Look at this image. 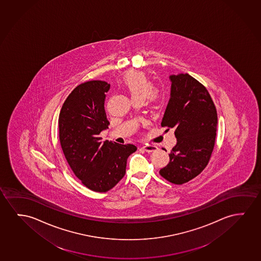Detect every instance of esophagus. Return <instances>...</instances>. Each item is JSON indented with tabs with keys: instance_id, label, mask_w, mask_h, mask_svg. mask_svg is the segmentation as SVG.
Segmentation results:
<instances>
[{
	"instance_id": "1",
	"label": "esophagus",
	"mask_w": 261,
	"mask_h": 261,
	"mask_svg": "<svg viewBox=\"0 0 261 261\" xmlns=\"http://www.w3.org/2000/svg\"><path fill=\"white\" fill-rule=\"evenodd\" d=\"M144 151H146V152H148V153H150V152H154V151H156L158 149V147L156 146H154V145H144L143 147H141Z\"/></svg>"
}]
</instances>
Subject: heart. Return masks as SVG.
I'll use <instances>...</instances> for the list:
<instances>
[{"instance_id":"heart-1","label":"heart","mask_w":261,"mask_h":261,"mask_svg":"<svg viewBox=\"0 0 261 261\" xmlns=\"http://www.w3.org/2000/svg\"><path fill=\"white\" fill-rule=\"evenodd\" d=\"M121 85L133 100L143 101L146 97L153 100L158 96L150 80L141 71H128L122 77Z\"/></svg>"}]
</instances>
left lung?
Wrapping results in <instances>:
<instances>
[{
  "label": "left lung",
  "instance_id": "1",
  "mask_svg": "<svg viewBox=\"0 0 261 261\" xmlns=\"http://www.w3.org/2000/svg\"><path fill=\"white\" fill-rule=\"evenodd\" d=\"M169 80L170 98L161 125L173 128L177 142L168 165L159 173L172 184H182L201 173L210 161L217 135V109L206 88L191 75H170Z\"/></svg>",
  "mask_w": 261,
  "mask_h": 261
}]
</instances>
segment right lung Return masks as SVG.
Returning a JSON list of instances; mask_svg holds the SVG:
<instances>
[{"label":"right lung","mask_w":261,"mask_h":261,"mask_svg":"<svg viewBox=\"0 0 261 261\" xmlns=\"http://www.w3.org/2000/svg\"><path fill=\"white\" fill-rule=\"evenodd\" d=\"M107 81H87L74 88L59 114V138L63 154L75 175L86 187L106 192L124 176L133 144L106 140L99 134L108 128L105 111Z\"/></svg>","instance_id":"add662e5"}]
</instances>
